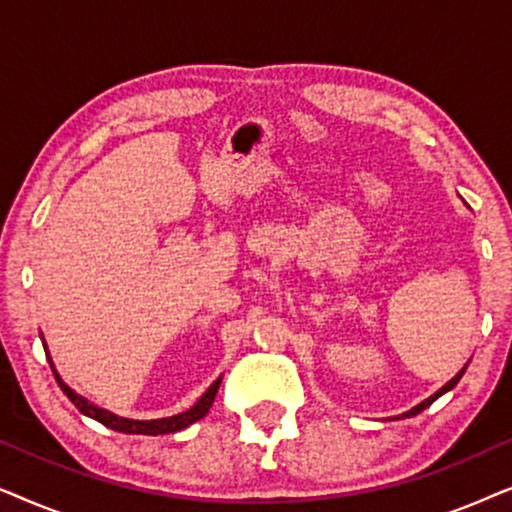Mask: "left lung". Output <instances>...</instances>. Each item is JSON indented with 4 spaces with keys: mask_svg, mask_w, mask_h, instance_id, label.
I'll list each match as a JSON object with an SVG mask.
<instances>
[{
    "mask_svg": "<svg viewBox=\"0 0 512 512\" xmlns=\"http://www.w3.org/2000/svg\"><path fill=\"white\" fill-rule=\"evenodd\" d=\"M466 368H468V363H466V366H464V368H461V370H459V373H457V375H454V377H452V380H450V382H447V384H443V387H440V389L436 391V394H431L429 398H424V401H422V403H419V405H415V408H412V410H408V412H403V415H398L396 419H403V417H415V415H419V412H422V410H426V408H429V405H431L433 401H436V398H440V396H443V394H447V391H452L454 387H457V382L461 380V375H464V373H466Z\"/></svg>",
    "mask_w": 512,
    "mask_h": 512,
    "instance_id": "obj_1",
    "label": "left lung"
}]
</instances>
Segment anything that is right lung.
<instances>
[{
	"instance_id": "add662e5",
	"label": "right lung",
	"mask_w": 512,
	"mask_h": 512,
	"mask_svg": "<svg viewBox=\"0 0 512 512\" xmlns=\"http://www.w3.org/2000/svg\"><path fill=\"white\" fill-rule=\"evenodd\" d=\"M39 338H41V342H44L46 359H48V363H51L55 380H58L60 389L65 391V396L69 398V401H72L76 408H79V412H83V415H86V417L104 424V426H107V429H114V431H121V433H135V436H137V433H139V436H163V433H177L181 429H186V426H191L193 422H198V419H202V417L207 415L209 408H212L214 398H216V391H219V384L223 380V377H219V380H216L212 387H209L205 394L198 398V403H195L193 408L179 412V415L163 417V419H128V417H118V415H114V412H109V410L100 408V405L90 403L88 398L79 396L72 387H69V384L62 382L60 373H58V370H55V363L51 359V354H48L44 335L39 333Z\"/></svg>"
}]
</instances>
